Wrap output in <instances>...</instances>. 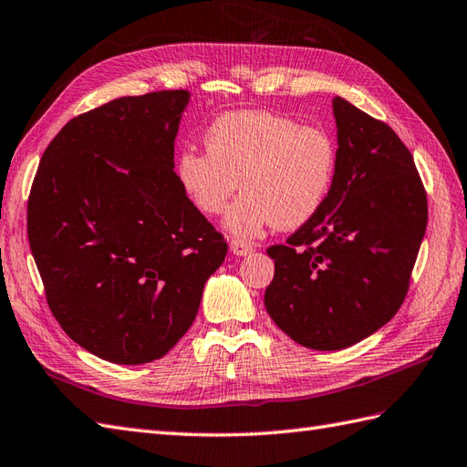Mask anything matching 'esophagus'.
<instances>
[{
  "label": "esophagus",
  "mask_w": 467,
  "mask_h": 467,
  "mask_svg": "<svg viewBox=\"0 0 467 467\" xmlns=\"http://www.w3.org/2000/svg\"><path fill=\"white\" fill-rule=\"evenodd\" d=\"M254 251V246L251 243H244V241H231V253L236 256H246Z\"/></svg>",
  "instance_id": "34e87169"
}]
</instances>
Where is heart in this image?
Masks as SVG:
<instances>
[{"label": "heart", "instance_id": "heart-1", "mask_svg": "<svg viewBox=\"0 0 467 467\" xmlns=\"http://www.w3.org/2000/svg\"><path fill=\"white\" fill-rule=\"evenodd\" d=\"M207 153L182 150L177 179L192 207L221 214L226 231L253 238L266 226L298 229L318 214L332 191L338 149L322 127L273 111H236L216 119L204 135Z\"/></svg>", "mask_w": 467, "mask_h": 467}]
</instances>
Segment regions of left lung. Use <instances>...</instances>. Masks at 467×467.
<instances>
[{
	"label": "left lung",
	"instance_id": "8db88e82",
	"mask_svg": "<svg viewBox=\"0 0 467 467\" xmlns=\"http://www.w3.org/2000/svg\"><path fill=\"white\" fill-rule=\"evenodd\" d=\"M332 105L338 167L328 199L266 251L275 258L266 312L312 350L348 348L394 317L428 224L424 182L392 127L342 97Z\"/></svg>",
	"mask_w": 467,
	"mask_h": 467
}]
</instances>
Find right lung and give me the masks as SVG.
<instances>
[{"label":"right lung","mask_w":467,"mask_h":467,"mask_svg":"<svg viewBox=\"0 0 467 467\" xmlns=\"http://www.w3.org/2000/svg\"><path fill=\"white\" fill-rule=\"evenodd\" d=\"M187 103L184 89L153 91L73 117L29 191L27 238L49 310L73 342L115 364L165 356L229 251L172 171Z\"/></svg>","instance_id":"1"}]
</instances>
